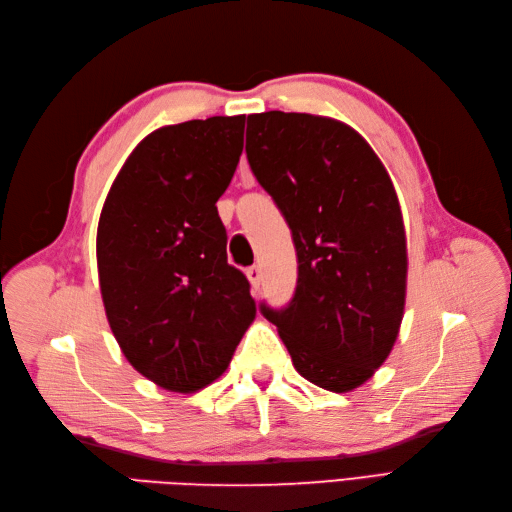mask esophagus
Instances as JSON below:
<instances>
[{
  "label": "esophagus",
  "instance_id": "obj_1",
  "mask_svg": "<svg viewBox=\"0 0 512 512\" xmlns=\"http://www.w3.org/2000/svg\"><path fill=\"white\" fill-rule=\"evenodd\" d=\"M245 275H247V280H250L252 288H254V290H258V286H260V280H262V271H260V267H258V265L250 267V269L245 271Z\"/></svg>",
  "mask_w": 512,
  "mask_h": 512
}]
</instances>
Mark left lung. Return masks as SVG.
Instances as JSON below:
<instances>
[{"mask_svg": "<svg viewBox=\"0 0 512 512\" xmlns=\"http://www.w3.org/2000/svg\"><path fill=\"white\" fill-rule=\"evenodd\" d=\"M245 151L299 262L292 301L260 312L305 380L348 393L386 361L404 318L408 250L393 181L365 138L331 117L250 115Z\"/></svg>", "mask_w": 512, "mask_h": 512, "instance_id": "obj_1", "label": "left lung"}]
</instances>
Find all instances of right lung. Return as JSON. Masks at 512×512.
Listing matches in <instances>:
<instances>
[{"instance_id":"add662e5","label":"right lung","mask_w":512,"mask_h":512,"mask_svg":"<svg viewBox=\"0 0 512 512\" xmlns=\"http://www.w3.org/2000/svg\"><path fill=\"white\" fill-rule=\"evenodd\" d=\"M245 115L192 119L145 136L98 222L108 324L147 380L196 393L218 380L256 318L247 277L228 265L218 198L243 151Z\"/></svg>"}]
</instances>
